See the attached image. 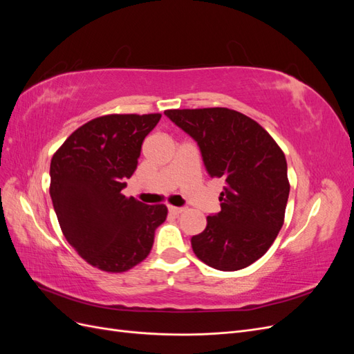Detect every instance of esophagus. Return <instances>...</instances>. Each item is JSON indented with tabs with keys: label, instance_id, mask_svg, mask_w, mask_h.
<instances>
[{
	"label": "esophagus",
	"instance_id": "1",
	"mask_svg": "<svg viewBox=\"0 0 354 354\" xmlns=\"http://www.w3.org/2000/svg\"><path fill=\"white\" fill-rule=\"evenodd\" d=\"M168 211L171 214H181L185 211V208L183 207H168Z\"/></svg>",
	"mask_w": 354,
	"mask_h": 354
}]
</instances>
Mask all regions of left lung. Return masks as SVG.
<instances>
[{
	"label": "left lung",
	"instance_id": "1",
	"mask_svg": "<svg viewBox=\"0 0 354 354\" xmlns=\"http://www.w3.org/2000/svg\"><path fill=\"white\" fill-rule=\"evenodd\" d=\"M198 143L209 177H223L221 211L192 236L198 259L223 272L263 257L279 233L289 196L286 159L264 128L227 108L164 112Z\"/></svg>",
	"mask_w": 354,
	"mask_h": 354
}]
</instances>
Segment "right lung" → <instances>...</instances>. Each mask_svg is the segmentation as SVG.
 <instances>
[{
	"mask_svg": "<svg viewBox=\"0 0 354 354\" xmlns=\"http://www.w3.org/2000/svg\"><path fill=\"white\" fill-rule=\"evenodd\" d=\"M160 113L104 115L75 130L50 164V196L66 241L82 259L120 273L143 261L165 205H146L121 190L137 168L145 137Z\"/></svg>",
	"mask_w": 354,
	"mask_h": 354,
	"instance_id": "obj_1",
	"label": "right lung"
}]
</instances>
